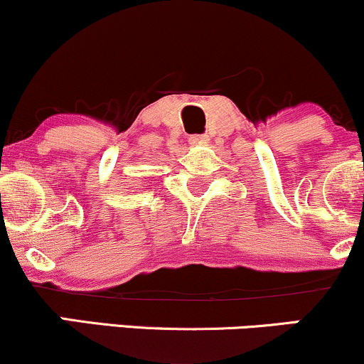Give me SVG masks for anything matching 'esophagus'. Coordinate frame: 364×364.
Instances as JSON below:
<instances>
[{
  "instance_id": "1",
  "label": "esophagus",
  "mask_w": 364,
  "mask_h": 364,
  "mask_svg": "<svg viewBox=\"0 0 364 364\" xmlns=\"http://www.w3.org/2000/svg\"><path fill=\"white\" fill-rule=\"evenodd\" d=\"M188 141H190V145H205L210 139H208V135H191Z\"/></svg>"
}]
</instances>
